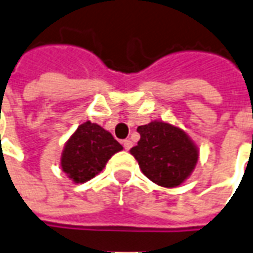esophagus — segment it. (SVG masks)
<instances>
[{
	"label": "esophagus",
	"instance_id": "34e87169",
	"mask_svg": "<svg viewBox=\"0 0 253 253\" xmlns=\"http://www.w3.org/2000/svg\"><path fill=\"white\" fill-rule=\"evenodd\" d=\"M131 146H132V142L130 141V139H125V141H123V148H125L126 151H128Z\"/></svg>",
	"mask_w": 253,
	"mask_h": 253
}]
</instances>
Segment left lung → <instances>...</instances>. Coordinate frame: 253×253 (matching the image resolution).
Wrapping results in <instances>:
<instances>
[{
  "instance_id": "obj_1",
  "label": "left lung",
  "mask_w": 253,
  "mask_h": 253,
  "mask_svg": "<svg viewBox=\"0 0 253 253\" xmlns=\"http://www.w3.org/2000/svg\"><path fill=\"white\" fill-rule=\"evenodd\" d=\"M141 138L130 149L146 178L164 188H175L193 172L199 149L186 132L153 121L137 128Z\"/></svg>"
}]
</instances>
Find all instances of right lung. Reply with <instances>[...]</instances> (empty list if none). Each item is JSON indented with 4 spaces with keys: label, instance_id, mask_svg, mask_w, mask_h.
<instances>
[{
    "label": "right lung",
    "instance_id": "obj_1",
    "mask_svg": "<svg viewBox=\"0 0 253 253\" xmlns=\"http://www.w3.org/2000/svg\"><path fill=\"white\" fill-rule=\"evenodd\" d=\"M122 149L111 132L96 123L84 122L65 142L61 169L75 183H84L102 171L109 159Z\"/></svg>",
    "mask_w": 253,
    "mask_h": 253
}]
</instances>
